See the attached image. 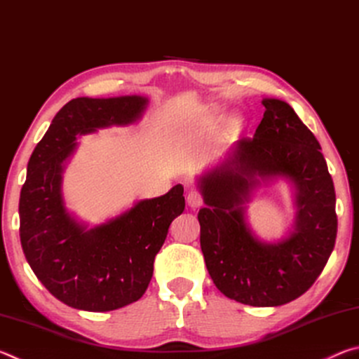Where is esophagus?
Here are the masks:
<instances>
[{
    "instance_id": "34e87169",
    "label": "esophagus",
    "mask_w": 359,
    "mask_h": 359,
    "mask_svg": "<svg viewBox=\"0 0 359 359\" xmlns=\"http://www.w3.org/2000/svg\"><path fill=\"white\" fill-rule=\"evenodd\" d=\"M187 203H188V205H190L191 209L201 208V205H203L201 193L196 191V190H191L190 193H188V196H187Z\"/></svg>"
}]
</instances>
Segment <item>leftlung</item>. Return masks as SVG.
<instances>
[{"label":"left lung","instance_id":"left-lung-1","mask_svg":"<svg viewBox=\"0 0 359 359\" xmlns=\"http://www.w3.org/2000/svg\"><path fill=\"white\" fill-rule=\"evenodd\" d=\"M253 139H242L198 177L205 267L222 293L253 307H277L312 287L337 234L336 191L321 147L288 102L263 98ZM287 181L295 222L280 240L258 238L246 205L259 186Z\"/></svg>","mask_w":359,"mask_h":359}]
</instances>
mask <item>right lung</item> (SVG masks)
Returning a JSON list of instances; mask_svg holds the SVG:
<instances>
[{
  "instance_id": "add662e5",
  "label": "right lung",
  "mask_w": 359,
  "mask_h": 359,
  "mask_svg": "<svg viewBox=\"0 0 359 359\" xmlns=\"http://www.w3.org/2000/svg\"><path fill=\"white\" fill-rule=\"evenodd\" d=\"M149 98L71 100L53 117L33 150L20 191V242L36 277L66 306L109 312L141 299L168 229L185 209L184 187L139 199L118 215L88 226L68 210L63 172L77 137L142 118Z\"/></svg>"
}]
</instances>
